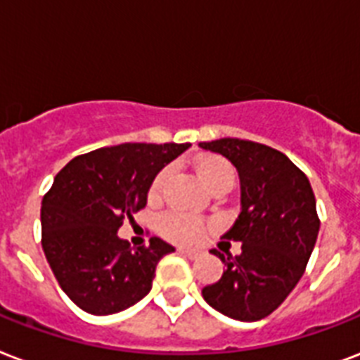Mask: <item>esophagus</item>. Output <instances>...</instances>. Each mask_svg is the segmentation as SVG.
I'll list each match as a JSON object with an SVG mask.
<instances>
[{
    "label": "esophagus",
    "instance_id": "34e87169",
    "mask_svg": "<svg viewBox=\"0 0 360 360\" xmlns=\"http://www.w3.org/2000/svg\"><path fill=\"white\" fill-rule=\"evenodd\" d=\"M178 252L182 253V255H186V257H189V259H197V257H199V252H197V250H188V248H180Z\"/></svg>",
    "mask_w": 360,
    "mask_h": 360
}]
</instances>
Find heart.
<instances>
[{
    "label": "heart",
    "mask_w": 360,
    "mask_h": 360,
    "mask_svg": "<svg viewBox=\"0 0 360 360\" xmlns=\"http://www.w3.org/2000/svg\"><path fill=\"white\" fill-rule=\"evenodd\" d=\"M202 182L210 189L216 188H229L235 184V167L229 161L219 155H205L197 163ZM169 176V169L158 172L154 182L150 186V197H158L161 193V188ZM161 233L172 242L178 244H197L205 238L208 233V225L205 219L197 218L193 214L182 210H169L160 218Z\"/></svg>",
    "instance_id": "heart-1"
}]
</instances>
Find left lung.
Returning a JSON list of instances; mask_svg holds the SVG:
<instances>
[{"mask_svg": "<svg viewBox=\"0 0 360 360\" xmlns=\"http://www.w3.org/2000/svg\"><path fill=\"white\" fill-rule=\"evenodd\" d=\"M199 146L236 167L242 200L240 216L221 236L242 242L240 255L212 252L225 270L202 297L224 316L259 321L293 291L316 246L319 216L310 180L285 154L259 142L219 139Z\"/></svg>", "mask_w": 360, "mask_h": 360, "instance_id": "obj_1", "label": "left lung"}]
</instances>
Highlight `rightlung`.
Returning <instances> with one entry per match:
<instances>
[{"mask_svg":"<svg viewBox=\"0 0 360 360\" xmlns=\"http://www.w3.org/2000/svg\"><path fill=\"white\" fill-rule=\"evenodd\" d=\"M191 144L125 142L77 155L41 205V244L63 293L80 310L108 316L152 289L155 266L174 252L158 236L131 248L118 229L146 206L155 174Z\"/></svg>","mask_w":360,"mask_h":360,"instance_id":"obj_1","label":"right lung"}]
</instances>
